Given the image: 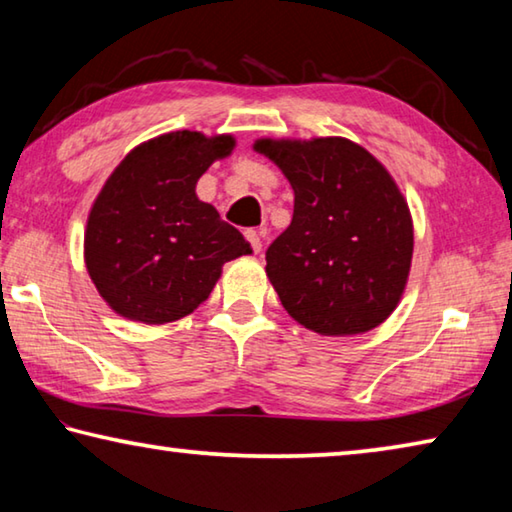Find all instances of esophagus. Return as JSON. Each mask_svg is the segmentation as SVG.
<instances>
[{
	"instance_id": "34e87169",
	"label": "esophagus",
	"mask_w": 512,
	"mask_h": 512,
	"mask_svg": "<svg viewBox=\"0 0 512 512\" xmlns=\"http://www.w3.org/2000/svg\"><path fill=\"white\" fill-rule=\"evenodd\" d=\"M262 237H264V230H246V239H248V244L253 246L255 253L262 250Z\"/></svg>"
}]
</instances>
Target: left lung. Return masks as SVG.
Returning <instances> with one entry per match:
<instances>
[{
  "mask_svg": "<svg viewBox=\"0 0 512 512\" xmlns=\"http://www.w3.org/2000/svg\"><path fill=\"white\" fill-rule=\"evenodd\" d=\"M293 187V219L266 250V275L293 320L323 336L370 332L400 302L413 221L375 155L345 137L257 140Z\"/></svg>",
  "mask_w": 512,
  "mask_h": 512,
  "instance_id": "8db88e82",
  "label": "left lung"
}]
</instances>
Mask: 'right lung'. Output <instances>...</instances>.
I'll return each mask as SVG.
<instances>
[{"label":"right lung","instance_id":"right-lung-1","mask_svg":"<svg viewBox=\"0 0 512 512\" xmlns=\"http://www.w3.org/2000/svg\"><path fill=\"white\" fill-rule=\"evenodd\" d=\"M235 149L232 135L176 131L144 142L119 162L85 228V266L119 316L162 325L210 296L230 259L253 253L196 183Z\"/></svg>","mask_w":512,"mask_h":512}]
</instances>
